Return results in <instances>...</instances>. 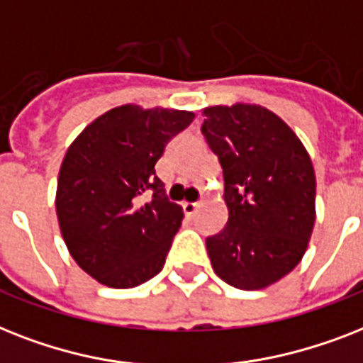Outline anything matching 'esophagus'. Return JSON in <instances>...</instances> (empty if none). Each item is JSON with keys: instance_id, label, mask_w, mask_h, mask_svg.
Returning a JSON list of instances; mask_svg holds the SVG:
<instances>
[{"instance_id": "34e87169", "label": "esophagus", "mask_w": 363, "mask_h": 363, "mask_svg": "<svg viewBox=\"0 0 363 363\" xmlns=\"http://www.w3.org/2000/svg\"><path fill=\"white\" fill-rule=\"evenodd\" d=\"M199 206H200V202H184V204H182V208H184L185 216H195L196 210H199Z\"/></svg>"}]
</instances>
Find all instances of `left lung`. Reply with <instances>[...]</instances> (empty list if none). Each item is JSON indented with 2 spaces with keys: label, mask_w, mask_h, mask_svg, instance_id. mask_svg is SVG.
Segmentation results:
<instances>
[{
  "label": "left lung",
  "mask_w": 363,
  "mask_h": 363,
  "mask_svg": "<svg viewBox=\"0 0 363 363\" xmlns=\"http://www.w3.org/2000/svg\"><path fill=\"white\" fill-rule=\"evenodd\" d=\"M202 135L225 179L228 221L206 238L225 283L259 291L296 268L315 225V170L285 121L257 104L210 106Z\"/></svg>",
  "instance_id": "1"
}]
</instances>
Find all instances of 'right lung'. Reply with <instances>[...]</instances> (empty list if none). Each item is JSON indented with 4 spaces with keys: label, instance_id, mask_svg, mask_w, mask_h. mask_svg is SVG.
Masks as SVG:
<instances>
[{
    "label": "right lung",
    "instance_id": "1",
    "mask_svg": "<svg viewBox=\"0 0 363 363\" xmlns=\"http://www.w3.org/2000/svg\"><path fill=\"white\" fill-rule=\"evenodd\" d=\"M193 118L125 104L89 123L67 150L57 221L72 259L103 285L133 289L163 269L184 211L167 199L155 164Z\"/></svg>",
    "mask_w": 363,
    "mask_h": 363
}]
</instances>
